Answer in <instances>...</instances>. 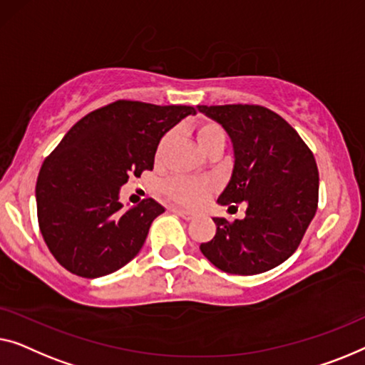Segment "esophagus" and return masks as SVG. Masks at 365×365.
I'll list each match as a JSON object with an SVG mask.
<instances>
[{
    "label": "esophagus",
    "mask_w": 365,
    "mask_h": 365,
    "mask_svg": "<svg viewBox=\"0 0 365 365\" xmlns=\"http://www.w3.org/2000/svg\"><path fill=\"white\" fill-rule=\"evenodd\" d=\"M173 212H175L178 217H182L183 220H193L195 217L192 212H187V210H182V208H173Z\"/></svg>",
    "instance_id": "1"
}]
</instances>
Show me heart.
I'll list each match as a JSON object with an SVG mask.
<instances>
[{"mask_svg": "<svg viewBox=\"0 0 365 365\" xmlns=\"http://www.w3.org/2000/svg\"><path fill=\"white\" fill-rule=\"evenodd\" d=\"M197 138L200 147L203 150L212 145L215 140L225 138V132L218 124H215L212 120H203L200 122L197 127ZM168 142V137L162 142L160 148H158V157L162 155L165 150V145ZM215 182L213 180H205V178H192V177H175L172 180H168L163 187V193L167 195L168 200H172L173 203L182 205L187 208H197L200 205L207 202V198L213 193Z\"/></svg>", "mask_w": 365, "mask_h": 365, "instance_id": "heart-1", "label": "heart"}]
</instances>
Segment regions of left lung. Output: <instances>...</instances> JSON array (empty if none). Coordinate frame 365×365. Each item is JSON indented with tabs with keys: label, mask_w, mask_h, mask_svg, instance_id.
<instances>
[{
	"label": "left lung",
	"mask_w": 365,
	"mask_h": 365,
	"mask_svg": "<svg viewBox=\"0 0 365 365\" xmlns=\"http://www.w3.org/2000/svg\"><path fill=\"white\" fill-rule=\"evenodd\" d=\"M228 133L232 173L218 205L246 203L243 220L213 218L217 233L200 245L205 258L232 274H259L299 246L317 210L319 173L312 152L276 112L261 106H197Z\"/></svg>",
	"instance_id": "obj_1"
}]
</instances>
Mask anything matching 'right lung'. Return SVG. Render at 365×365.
<instances>
[{
  "label": "right lung",
  "mask_w": 365,
  "mask_h": 365,
  "mask_svg": "<svg viewBox=\"0 0 365 365\" xmlns=\"http://www.w3.org/2000/svg\"><path fill=\"white\" fill-rule=\"evenodd\" d=\"M190 106L117 101L66 133L36 182L41 235L58 263L82 278H101L137 256L158 215L153 198L124 210L122 185L152 170L160 138Z\"/></svg>",
  "instance_id": "1"
}]
</instances>
